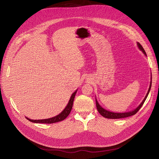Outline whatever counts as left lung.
Here are the masks:
<instances>
[{
    "label": "left lung",
    "instance_id": "obj_1",
    "mask_svg": "<svg viewBox=\"0 0 159 159\" xmlns=\"http://www.w3.org/2000/svg\"><path fill=\"white\" fill-rule=\"evenodd\" d=\"M137 45H138L139 48L144 53V54H145V56H147L146 52H145V50H144L143 46L141 45V44H139V42H137ZM151 84H152V77H151V81L150 86H149V89L148 90V92H147V95L145 96V99L143 100V102H141V103L139 105V106L135 109H134L133 111H129V112H125V113H113V112H111V111H107V110H105V109H103V107H101L100 105L98 102L97 99H95L96 107H97L98 112L101 115H102L103 117H104L105 118H107V119H121V118H125V117L132 116V115L136 114L138 112V111L141 108L143 103H145V100H146V99L147 98V96H148V95L149 93V91H150V90H151Z\"/></svg>",
    "mask_w": 159,
    "mask_h": 159
}]
</instances>
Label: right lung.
I'll list each match as a JSON object with an SVG mask.
<instances>
[{"label":"right lung","mask_w":159,"mask_h":159,"mask_svg":"<svg viewBox=\"0 0 159 159\" xmlns=\"http://www.w3.org/2000/svg\"><path fill=\"white\" fill-rule=\"evenodd\" d=\"M77 90L75 91L73 94L71 95L70 99L69 101V103L67 105V106L66 108L62 111L61 113H60L59 115H57V116L49 118V119H40V120H33L28 119V117H26L28 120H29L30 121L33 122V123H47V124H50V123H57L61 121H63L68 116L69 114L71 112V110L72 109V106H73V103H74V100L75 98V95L76 94Z\"/></svg>","instance_id":"1"}]
</instances>
